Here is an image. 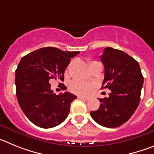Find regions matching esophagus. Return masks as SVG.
<instances>
[{"label": "esophagus", "mask_w": 154, "mask_h": 154, "mask_svg": "<svg viewBox=\"0 0 154 154\" xmlns=\"http://www.w3.org/2000/svg\"><path fill=\"white\" fill-rule=\"evenodd\" d=\"M79 99H80V100H84V101H88L89 100V98L88 97H79Z\"/></svg>", "instance_id": "1"}]
</instances>
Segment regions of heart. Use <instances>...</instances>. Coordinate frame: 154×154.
<instances>
[{
    "label": "heart",
    "instance_id": "obj_1",
    "mask_svg": "<svg viewBox=\"0 0 154 154\" xmlns=\"http://www.w3.org/2000/svg\"><path fill=\"white\" fill-rule=\"evenodd\" d=\"M94 63H97V61L91 62V64ZM70 66H71V63L67 67V70H66V74L68 73L69 68H70ZM69 89H70L71 92L83 96V95H86L87 93L89 92L90 90L91 89V86L90 84H87V83L80 82V81H78V80H72L71 82L70 83V85H69Z\"/></svg>",
    "mask_w": 154,
    "mask_h": 154
}]
</instances>
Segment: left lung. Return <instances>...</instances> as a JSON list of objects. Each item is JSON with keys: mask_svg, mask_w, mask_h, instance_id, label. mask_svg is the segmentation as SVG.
Masks as SVG:
<instances>
[{"mask_svg": "<svg viewBox=\"0 0 154 154\" xmlns=\"http://www.w3.org/2000/svg\"><path fill=\"white\" fill-rule=\"evenodd\" d=\"M100 60L104 66L102 89L110 91L99 100L98 110L91 116L100 125L109 128L121 126L131 118L140 100L143 77L138 62L120 50L105 48Z\"/></svg>", "mask_w": 154, "mask_h": 154, "instance_id": "left-lung-1", "label": "left lung"}]
</instances>
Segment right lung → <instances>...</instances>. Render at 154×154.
Wrapping results in <instances>:
<instances>
[{
  "mask_svg": "<svg viewBox=\"0 0 154 154\" xmlns=\"http://www.w3.org/2000/svg\"><path fill=\"white\" fill-rule=\"evenodd\" d=\"M80 51L43 48L23 57L15 71L16 95L26 117L41 128H52L65 120L77 97L69 92L56 95L51 80H64V71ZM60 87L65 89L64 84Z\"/></svg>",
  "mask_w": 154,
  "mask_h": 154,
  "instance_id": "add662e5",
  "label": "right lung"
}]
</instances>
